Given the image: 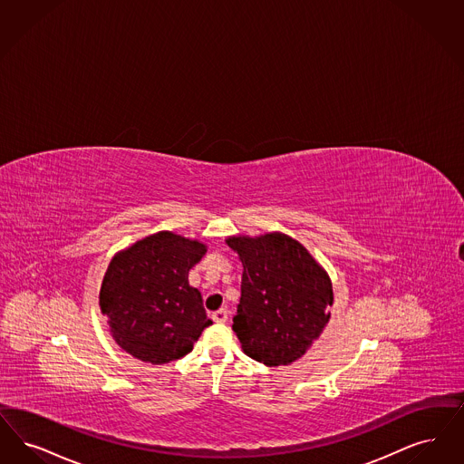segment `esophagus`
<instances>
[{
  "instance_id": "obj_1",
  "label": "esophagus",
  "mask_w": 464,
  "mask_h": 464,
  "mask_svg": "<svg viewBox=\"0 0 464 464\" xmlns=\"http://www.w3.org/2000/svg\"><path fill=\"white\" fill-rule=\"evenodd\" d=\"M211 319L215 321L217 324L227 323V319H228V312L225 310V308H220V310H217V312H213V315H211Z\"/></svg>"
}]
</instances>
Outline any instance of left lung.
I'll use <instances>...</instances> for the list:
<instances>
[{"instance_id": "8db88e82", "label": "left lung", "mask_w": 464, "mask_h": 464, "mask_svg": "<svg viewBox=\"0 0 464 464\" xmlns=\"http://www.w3.org/2000/svg\"><path fill=\"white\" fill-rule=\"evenodd\" d=\"M225 242L242 263L241 302L232 329L242 352L268 367L302 359L329 323L333 284L302 242L283 232Z\"/></svg>"}]
</instances>
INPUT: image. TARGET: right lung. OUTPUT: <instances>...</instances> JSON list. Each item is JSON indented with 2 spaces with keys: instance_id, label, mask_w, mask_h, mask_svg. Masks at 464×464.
Returning <instances> with one entry per match:
<instances>
[{
  "instance_id": "add662e5",
  "label": "right lung",
  "mask_w": 464,
  "mask_h": 464,
  "mask_svg": "<svg viewBox=\"0 0 464 464\" xmlns=\"http://www.w3.org/2000/svg\"><path fill=\"white\" fill-rule=\"evenodd\" d=\"M206 244L169 230L124 247L109 263L101 285L102 314L112 340L141 362L166 363L192 352L211 321L188 270Z\"/></svg>"
}]
</instances>
